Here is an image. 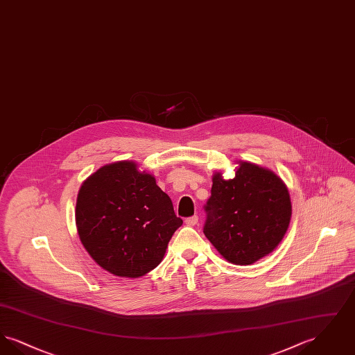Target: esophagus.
<instances>
[{
  "label": "esophagus",
  "instance_id": "34e87169",
  "mask_svg": "<svg viewBox=\"0 0 355 355\" xmlns=\"http://www.w3.org/2000/svg\"><path fill=\"white\" fill-rule=\"evenodd\" d=\"M185 223L187 226H196V225L198 223V217H197V216L189 217V218H186Z\"/></svg>",
  "mask_w": 355,
  "mask_h": 355
}]
</instances>
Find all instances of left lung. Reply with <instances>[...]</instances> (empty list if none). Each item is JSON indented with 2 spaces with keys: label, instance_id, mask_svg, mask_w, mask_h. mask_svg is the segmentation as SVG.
<instances>
[{
  "label": "left lung",
  "instance_id": "obj_1",
  "mask_svg": "<svg viewBox=\"0 0 355 355\" xmlns=\"http://www.w3.org/2000/svg\"><path fill=\"white\" fill-rule=\"evenodd\" d=\"M205 205L203 234L234 265H252L270 254L286 234L291 217L287 187L271 170L239 162L236 177L213 175Z\"/></svg>",
  "mask_w": 355,
  "mask_h": 355
}]
</instances>
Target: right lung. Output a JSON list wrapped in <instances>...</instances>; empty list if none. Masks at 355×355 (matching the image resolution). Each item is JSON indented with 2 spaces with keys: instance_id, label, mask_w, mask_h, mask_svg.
<instances>
[{
  "instance_id": "1",
  "label": "right lung",
  "mask_w": 355,
  "mask_h": 355,
  "mask_svg": "<svg viewBox=\"0 0 355 355\" xmlns=\"http://www.w3.org/2000/svg\"><path fill=\"white\" fill-rule=\"evenodd\" d=\"M182 222L154 177L129 161L93 173L77 197L76 223L86 252L119 277L137 278L155 269Z\"/></svg>"
}]
</instances>
